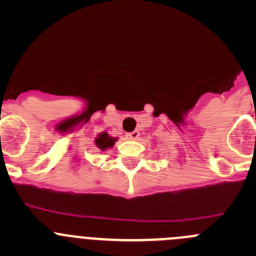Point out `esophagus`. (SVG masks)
Listing matches in <instances>:
<instances>
[{
  "instance_id": "1",
  "label": "esophagus",
  "mask_w": 256,
  "mask_h": 256,
  "mask_svg": "<svg viewBox=\"0 0 256 256\" xmlns=\"http://www.w3.org/2000/svg\"><path fill=\"white\" fill-rule=\"evenodd\" d=\"M138 136H140V132H138V131H132V132L126 134V138H128V140H136Z\"/></svg>"
}]
</instances>
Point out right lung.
Returning <instances> with one entry per match:
<instances>
[{
	"label": "right lung",
	"instance_id": "1",
	"mask_svg": "<svg viewBox=\"0 0 256 256\" xmlns=\"http://www.w3.org/2000/svg\"><path fill=\"white\" fill-rule=\"evenodd\" d=\"M115 141L116 138H110V136L108 135V132H102L98 136L96 140H95V144H96V146L99 147L100 150H106L109 148V147H112Z\"/></svg>",
	"mask_w": 256,
	"mask_h": 256
}]
</instances>
